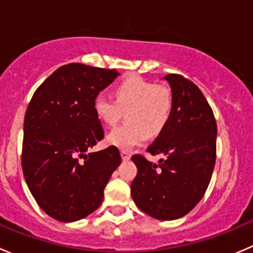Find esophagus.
Instances as JSON below:
<instances>
[{
	"label": "esophagus",
	"instance_id": "1",
	"mask_svg": "<svg viewBox=\"0 0 253 253\" xmlns=\"http://www.w3.org/2000/svg\"><path fill=\"white\" fill-rule=\"evenodd\" d=\"M121 157H122V160H128L129 158H131V153H129L128 150L122 149L121 150Z\"/></svg>",
	"mask_w": 253,
	"mask_h": 253
}]
</instances>
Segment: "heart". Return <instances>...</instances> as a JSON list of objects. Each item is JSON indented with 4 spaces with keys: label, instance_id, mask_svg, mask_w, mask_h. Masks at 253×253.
Returning <instances> with one entry per match:
<instances>
[{
    "label": "heart",
    "instance_id": "b5f03b06",
    "mask_svg": "<svg viewBox=\"0 0 253 253\" xmlns=\"http://www.w3.org/2000/svg\"><path fill=\"white\" fill-rule=\"evenodd\" d=\"M115 99L99 94L94 100V111L105 126L114 127L127 111V121L112 129L106 137L109 144L131 149L162 133L169 124L174 108L171 89L164 84L128 77L116 84Z\"/></svg>",
    "mask_w": 253,
    "mask_h": 253
}]
</instances>
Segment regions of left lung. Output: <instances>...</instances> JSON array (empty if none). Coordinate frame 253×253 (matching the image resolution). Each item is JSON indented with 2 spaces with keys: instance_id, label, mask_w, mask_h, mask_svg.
<instances>
[{
  "instance_id": "8db88e82",
  "label": "left lung",
  "mask_w": 253,
  "mask_h": 253,
  "mask_svg": "<svg viewBox=\"0 0 253 253\" xmlns=\"http://www.w3.org/2000/svg\"><path fill=\"white\" fill-rule=\"evenodd\" d=\"M170 83L174 108L162 133L147 148L163 155L159 164L134 154L136 177L131 195L141 211L172 220L192 211L205 196L216 158V121L201 89L182 75L164 77Z\"/></svg>"
}]
</instances>
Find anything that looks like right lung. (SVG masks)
I'll use <instances>...</instances> for the list:
<instances>
[{
    "label": "right lung",
    "mask_w": 253,
    "mask_h": 253,
    "mask_svg": "<svg viewBox=\"0 0 253 253\" xmlns=\"http://www.w3.org/2000/svg\"><path fill=\"white\" fill-rule=\"evenodd\" d=\"M117 76L116 70L63 65L40 84L28 105L23 174L38 205L56 220L70 223L93 213L121 164L115 145L85 154L104 138L94 100Z\"/></svg>",
    "instance_id": "1"
}]
</instances>
